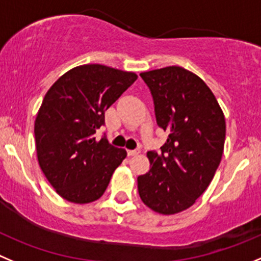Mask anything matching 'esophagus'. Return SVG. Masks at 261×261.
Listing matches in <instances>:
<instances>
[{
  "mask_svg": "<svg viewBox=\"0 0 261 261\" xmlns=\"http://www.w3.org/2000/svg\"><path fill=\"white\" fill-rule=\"evenodd\" d=\"M140 152H141L140 148H136V150H128V155L129 156H136V155H138Z\"/></svg>",
  "mask_w": 261,
  "mask_h": 261,
  "instance_id": "obj_1",
  "label": "esophagus"
}]
</instances>
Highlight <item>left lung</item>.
I'll list each match as a JSON object with an SVG mask.
<instances>
[{"instance_id": "left-lung-1", "label": "left lung", "mask_w": 261, "mask_h": 261, "mask_svg": "<svg viewBox=\"0 0 261 261\" xmlns=\"http://www.w3.org/2000/svg\"><path fill=\"white\" fill-rule=\"evenodd\" d=\"M150 88L156 123L169 136L137 178L146 206L164 215L188 209L209 187L222 160L225 119L212 89L196 74L166 66L140 74Z\"/></svg>"}]
</instances>
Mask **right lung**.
I'll return each mask as SVG.
<instances>
[{
	"label": "right lung",
	"mask_w": 261,
	"mask_h": 261,
	"mask_svg": "<svg viewBox=\"0 0 261 261\" xmlns=\"http://www.w3.org/2000/svg\"><path fill=\"white\" fill-rule=\"evenodd\" d=\"M130 71L89 64L61 75L44 96L34 123L38 163L56 192L74 203L96 201L108 188L114 170L125 159L95 133L105 111L132 86Z\"/></svg>",
	"instance_id": "right-lung-1"
}]
</instances>
